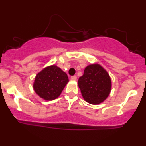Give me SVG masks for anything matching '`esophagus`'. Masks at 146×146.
I'll return each instance as SVG.
<instances>
[{
	"mask_svg": "<svg viewBox=\"0 0 146 146\" xmlns=\"http://www.w3.org/2000/svg\"><path fill=\"white\" fill-rule=\"evenodd\" d=\"M71 80H73V81H75V80H77V77L75 76V75H73V76H71Z\"/></svg>",
	"mask_w": 146,
	"mask_h": 146,
	"instance_id": "obj_1",
	"label": "esophagus"
}]
</instances>
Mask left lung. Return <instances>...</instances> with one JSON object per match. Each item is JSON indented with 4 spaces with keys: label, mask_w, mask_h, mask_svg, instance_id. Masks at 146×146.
Wrapping results in <instances>:
<instances>
[{
    "label": "left lung",
    "mask_w": 146,
    "mask_h": 146,
    "mask_svg": "<svg viewBox=\"0 0 146 146\" xmlns=\"http://www.w3.org/2000/svg\"><path fill=\"white\" fill-rule=\"evenodd\" d=\"M78 86L85 101L91 104L104 102L110 94L111 80L100 65L90 64L78 80Z\"/></svg>",
    "instance_id": "obj_1"
}]
</instances>
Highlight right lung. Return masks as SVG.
Instances as JSON below:
<instances>
[{"instance_id":"obj_1","label":"right lung","mask_w":146,"mask_h":146,"mask_svg":"<svg viewBox=\"0 0 146 146\" xmlns=\"http://www.w3.org/2000/svg\"><path fill=\"white\" fill-rule=\"evenodd\" d=\"M68 82L67 75L53 65L45 68L36 75L33 88L40 98L53 100L60 96Z\"/></svg>"}]
</instances>
